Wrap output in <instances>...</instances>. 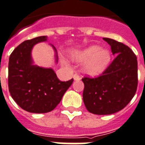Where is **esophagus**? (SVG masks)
I'll use <instances>...</instances> for the list:
<instances>
[{
    "label": "esophagus",
    "mask_w": 145,
    "mask_h": 145,
    "mask_svg": "<svg viewBox=\"0 0 145 145\" xmlns=\"http://www.w3.org/2000/svg\"><path fill=\"white\" fill-rule=\"evenodd\" d=\"M73 78H74V80H75V81H79V80H80V76L76 74H74V76H73Z\"/></svg>",
    "instance_id": "esophagus-1"
}]
</instances>
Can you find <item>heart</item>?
Masks as SVG:
<instances>
[{"mask_svg": "<svg viewBox=\"0 0 145 145\" xmlns=\"http://www.w3.org/2000/svg\"><path fill=\"white\" fill-rule=\"evenodd\" d=\"M70 57L76 62H84L82 72L90 76H96L106 70L111 61V53L107 49L98 45H90L82 50L70 52Z\"/></svg>", "mask_w": 145, "mask_h": 145, "instance_id": "heart-1", "label": "heart"}]
</instances>
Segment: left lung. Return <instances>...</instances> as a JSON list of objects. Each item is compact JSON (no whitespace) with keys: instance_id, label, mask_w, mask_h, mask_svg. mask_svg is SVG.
Segmentation results:
<instances>
[{"instance_id":"obj_1","label":"left lung","mask_w":145,"mask_h":145,"mask_svg":"<svg viewBox=\"0 0 145 145\" xmlns=\"http://www.w3.org/2000/svg\"><path fill=\"white\" fill-rule=\"evenodd\" d=\"M113 55L112 63L100 76L83 78V101L88 112L104 115L119 112L130 102L138 84L137 59L128 46L109 38Z\"/></svg>"}]
</instances>
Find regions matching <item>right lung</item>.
Wrapping results in <instances>:
<instances>
[{
    "label": "right lung",
    "instance_id": "add662e5",
    "mask_svg": "<svg viewBox=\"0 0 145 145\" xmlns=\"http://www.w3.org/2000/svg\"><path fill=\"white\" fill-rule=\"evenodd\" d=\"M47 41V36L27 40L14 49L8 61V90L12 99L24 110L46 113L53 110L74 80L61 82L52 68L35 65L32 50L36 44ZM55 63L58 57L53 45Z\"/></svg>",
    "mask_w": 145,
    "mask_h": 145
}]
</instances>
